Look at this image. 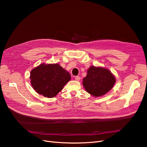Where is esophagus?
<instances>
[{"mask_svg":"<svg viewBox=\"0 0 147 147\" xmlns=\"http://www.w3.org/2000/svg\"><path fill=\"white\" fill-rule=\"evenodd\" d=\"M75 80H77V81H79V80H80V77L79 76H75Z\"/></svg>","mask_w":147,"mask_h":147,"instance_id":"1","label":"esophagus"}]
</instances>
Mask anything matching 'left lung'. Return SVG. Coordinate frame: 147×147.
I'll list each match as a JSON object with an SVG mask.
<instances>
[{
  "label": "left lung",
  "instance_id": "1",
  "mask_svg": "<svg viewBox=\"0 0 147 147\" xmlns=\"http://www.w3.org/2000/svg\"><path fill=\"white\" fill-rule=\"evenodd\" d=\"M83 81V86L88 93L94 96H101L111 89L115 79L109 69L91 66Z\"/></svg>",
  "mask_w": 147,
  "mask_h": 147
}]
</instances>
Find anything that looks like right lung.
<instances>
[{"label": "right lung", "instance_id": "obj_1", "mask_svg": "<svg viewBox=\"0 0 147 147\" xmlns=\"http://www.w3.org/2000/svg\"><path fill=\"white\" fill-rule=\"evenodd\" d=\"M31 84L38 94L53 98L71 79V76L58 64H42L30 73Z\"/></svg>", "mask_w": 147, "mask_h": 147}]
</instances>
